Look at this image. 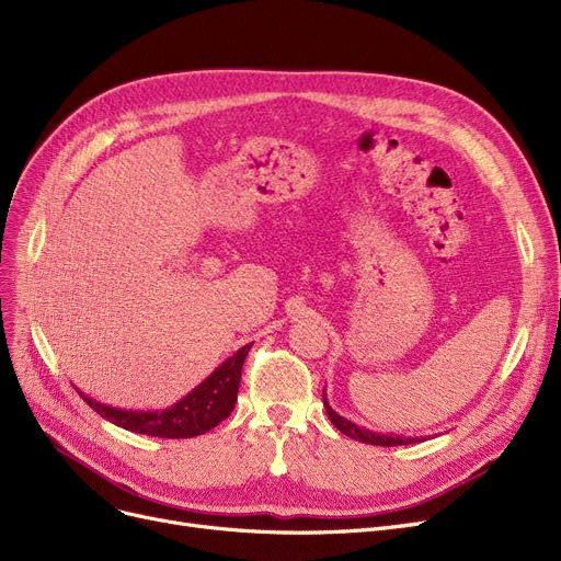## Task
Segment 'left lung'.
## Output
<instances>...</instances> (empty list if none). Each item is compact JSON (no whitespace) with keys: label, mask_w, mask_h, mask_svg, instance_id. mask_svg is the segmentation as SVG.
Returning a JSON list of instances; mask_svg holds the SVG:
<instances>
[{"label":"left lung","mask_w":561,"mask_h":561,"mask_svg":"<svg viewBox=\"0 0 561 561\" xmlns=\"http://www.w3.org/2000/svg\"><path fill=\"white\" fill-rule=\"evenodd\" d=\"M322 404H325V409H328V416H330L332 425H334L339 432H343L345 436L355 438V440H362V444H370V446H385V448H391V446H407V444H416V440H421V438H414V436L377 434V432H370V430H364V427L355 425V423H352V421H347V419H343V416H339V414H336V411H334V409L330 407V402H328V396H325V391H322Z\"/></svg>","instance_id":"8db88e82"}]
</instances>
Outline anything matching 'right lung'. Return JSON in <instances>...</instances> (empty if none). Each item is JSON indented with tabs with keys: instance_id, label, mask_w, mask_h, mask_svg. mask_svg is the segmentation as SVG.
<instances>
[{
	"instance_id": "add662e5",
	"label": "right lung",
	"mask_w": 561,
	"mask_h": 561,
	"mask_svg": "<svg viewBox=\"0 0 561 561\" xmlns=\"http://www.w3.org/2000/svg\"><path fill=\"white\" fill-rule=\"evenodd\" d=\"M250 345H243L239 352H233V355L225 359L209 377L199 381L191 393H186L180 402H174L172 407L161 411L115 409L83 396L81 391L79 396L88 402V407H93L102 419L123 430L161 438H193L220 425L233 411L236 398H239L241 370Z\"/></svg>"
}]
</instances>
